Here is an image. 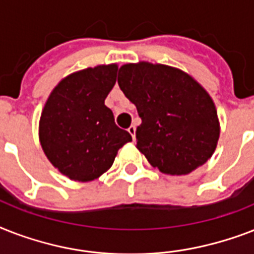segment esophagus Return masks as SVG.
I'll return each instance as SVG.
<instances>
[{
	"label": "esophagus",
	"instance_id": "34e87169",
	"mask_svg": "<svg viewBox=\"0 0 254 254\" xmlns=\"http://www.w3.org/2000/svg\"><path fill=\"white\" fill-rule=\"evenodd\" d=\"M127 131L131 134V138L135 139V127L134 125H131V127H129V129H127Z\"/></svg>",
	"mask_w": 254,
	"mask_h": 254
}]
</instances>
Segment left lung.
<instances>
[{
  "label": "left lung",
  "instance_id": "1",
  "mask_svg": "<svg viewBox=\"0 0 254 254\" xmlns=\"http://www.w3.org/2000/svg\"><path fill=\"white\" fill-rule=\"evenodd\" d=\"M117 81L142 120L137 149L151 166L186 175L208 161L220 127L215 104L197 81L181 69L146 62L123 65Z\"/></svg>",
  "mask_w": 254,
  "mask_h": 254
}]
</instances>
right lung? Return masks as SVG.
Here are the masks:
<instances>
[{"label":"right lung","instance_id":"obj_1","mask_svg":"<svg viewBox=\"0 0 254 254\" xmlns=\"http://www.w3.org/2000/svg\"><path fill=\"white\" fill-rule=\"evenodd\" d=\"M117 64L69 75L51 92L39 123L47 158L72 181H93L113 165L131 135L120 129L105 99L116 84Z\"/></svg>","mask_w":254,"mask_h":254}]
</instances>
